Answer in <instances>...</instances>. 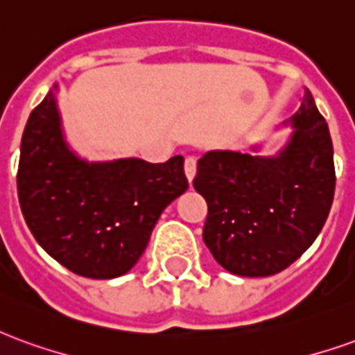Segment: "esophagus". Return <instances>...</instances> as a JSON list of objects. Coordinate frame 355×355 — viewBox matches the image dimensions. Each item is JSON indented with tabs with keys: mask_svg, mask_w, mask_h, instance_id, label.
Segmentation results:
<instances>
[{
	"mask_svg": "<svg viewBox=\"0 0 355 355\" xmlns=\"http://www.w3.org/2000/svg\"><path fill=\"white\" fill-rule=\"evenodd\" d=\"M196 171H198V159L193 157V155H188L184 162V173H186V178L192 182L193 177H196Z\"/></svg>",
	"mask_w": 355,
	"mask_h": 355,
	"instance_id": "1",
	"label": "esophagus"
}]
</instances>
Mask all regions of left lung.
Masks as SVG:
<instances>
[{"mask_svg":"<svg viewBox=\"0 0 355 355\" xmlns=\"http://www.w3.org/2000/svg\"><path fill=\"white\" fill-rule=\"evenodd\" d=\"M291 123V142L275 157L207 152L198 162L193 188L207 201L203 241L232 274L282 272L327 220L336 180L333 142L310 91Z\"/></svg>","mask_w":355,"mask_h":355,"instance_id":"8db88e82","label":"left lung"}]
</instances>
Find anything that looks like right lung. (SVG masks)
I'll return each instance as SVG.
<instances>
[{
  "label": "right lung",
  "instance_id": "1",
  "mask_svg": "<svg viewBox=\"0 0 355 355\" xmlns=\"http://www.w3.org/2000/svg\"><path fill=\"white\" fill-rule=\"evenodd\" d=\"M184 157L87 163L68 150L51 91L28 117L17 190L35 241L70 272L93 279L127 274L163 209L186 192Z\"/></svg>",
  "mask_w": 355,
  "mask_h": 355
}]
</instances>
